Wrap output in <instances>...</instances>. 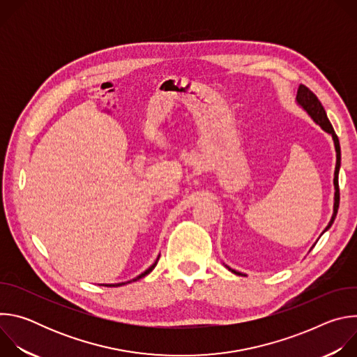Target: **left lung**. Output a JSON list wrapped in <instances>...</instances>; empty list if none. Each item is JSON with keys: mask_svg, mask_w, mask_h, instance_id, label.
<instances>
[{"mask_svg": "<svg viewBox=\"0 0 357 357\" xmlns=\"http://www.w3.org/2000/svg\"><path fill=\"white\" fill-rule=\"evenodd\" d=\"M296 101L298 103L307 110V113L314 119V121L317 124H319L326 132H329L332 137H333V141H335V148H336V168H335V179H333V183H335V208H333V216L328 225V227L325 229V231L332 226L335 218H336V213H337V209H339V200H340V193H339V168H340V145H339V138L326 116V112L324 109V106L321 105L319 98L315 96L314 91H311L307 86L303 84H299L298 87V93H296ZM233 273L238 274L237 271L231 270Z\"/></svg>", "mask_w": 357, "mask_h": 357, "instance_id": "left-lung-1", "label": "left lung"}]
</instances>
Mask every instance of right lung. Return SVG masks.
<instances>
[{
	"label": "right lung",
	"mask_w": 357,
	"mask_h": 357,
	"mask_svg": "<svg viewBox=\"0 0 357 357\" xmlns=\"http://www.w3.org/2000/svg\"><path fill=\"white\" fill-rule=\"evenodd\" d=\"M155 266H157V261H155V263H154V264H152V266H151V267H149V268H148V270H146V271H145V273H144V274H141V275H138V277H137V278H134V280H132V281H137V280H139V278H142V277H145V275H146V274H149V273H151V271H152V270H154V268H155ZM120 285H124V282H123V284H114V285H106V287H120Z\"/></svg>",
	"instance_id": "obj_1"
}]
</instances>
